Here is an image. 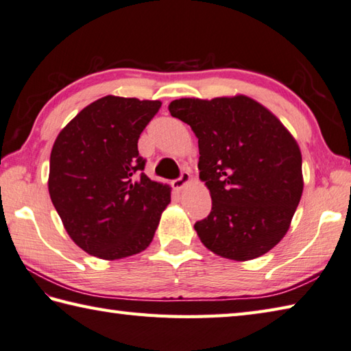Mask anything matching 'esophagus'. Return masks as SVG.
Here are the masks:
<instances>
[{
	"label": "esophagus",
	"instance_id": "obj_1",
	"mask_svg": "<svg viewBox=\"0 0 351 351\" xmlns=\"http://www.w3.org/2000/svg\"><path fill=\"white\" fill-rule=\"evenodd\" d=\"M190 181H191V175L189 173L187 170H182L180 178H176V180L173 181V187H175L176 190H181V189H184L185 185H187Z\"/></svg>",
	"mask_w": 351,
	"mask_h": 351
}]
</instances>
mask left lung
Here are the masks:
<instances>
[{
	"label": "left lung",
	"instance_id": "left-lung-1",
	"mask_svg": "<svg viewBox=\"0 0 351 351\" xmlns=\"http://www.w3.org/2000/svg\"><path fill=\"white\" fill-rule=\"evenodd\" d=\"M169 111L197 136L199 178L213 201L210 215L195 223L201 242L231 260L272 250L303 193L301 152L289 130L246 95L180 99Z\"/></svg>",
	"mask_w": 351,
	"mask_h": 351
}]
</instances>
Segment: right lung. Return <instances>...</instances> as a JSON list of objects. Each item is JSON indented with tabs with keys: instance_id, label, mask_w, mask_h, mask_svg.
I'll return each instance as SVG.
<instances>
[{
	"instance_id": "right-lung-1",
	"label": "right lung",
	"mask_w": 351,
	"mask_h": 351,
	"mask_svg": "<svg viewBox=\"0 0 351 351\" xmlns=\"http://www.w3.org/2000/svg\"><path fill=\"white\" fill-rule=\"evenodd\" d=\"M161 101L106 95L60 130L50 155L48 191L74 243L94 257L115 260L150 245L169 185L144 175L141 132Z\"/></svg>"
}]
</instances>
